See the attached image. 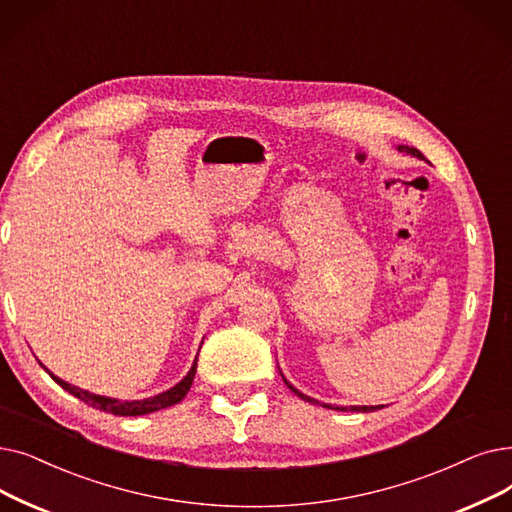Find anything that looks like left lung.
Returning a JSON list of instances; mask_svg holds the SVG:
<instances>
[{
    "instance_id": "1",
    "label": "left lung",
    "mask_w": 512,
    "mask_h": 512,
    "mask_svg": "<svg viewBox=\"0 0 512 512\" xmlns=\"http://www.w3.org/2000/svg\"><path fill=\"white\" fill-rule=\"evenodd\" d=\"M397 150L399 152H406V154H412V157H416V159H422V154H420V150H416V148H410V146H397ZM282 374V372H280ZM282 379H284V374H282ZM284 383H286V387L291 389L295 395H299L303 402H309V404H316V406H324V408H330V410H341V412H345V410H351V412H374V410H381L383 406H337V408H332L330 404H322V402H318V399H314V397H309V395H305V393H301L297 387H293L291 383H288L286 379H284Z\"/></svg>"
}]
</instances>
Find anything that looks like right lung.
I'll return each instance as SVG.
<instances>
[{"label":"right lung","instance_id":"add662e5","mask_svg":"<svg viewBox=\"0 0 512 512\" xmlns=\"http://www.w3.org/2000/svg\"><path fill=\"white\" fill-rule=\"evenodd\" d=\"M46 368V366H43ZM46 372L52 376V379L64 389L69 391L71 395L79 397L81 402L90 404L92 408L96 410H104V412H110V414H117V416H142V414H150V412H157V410H163V408H169V406H175L180 404L182 399L186 397V393L190 391L192 387V381H194V374H196V358L192 362V368L188 370V374L184 376V379L173 385L171 389L159 393V395H152V397H144V399H117V397H106V395H96L92 391H85L81 387H75L71 383L62 381L60 376L52 374L48 368Z\"/></svg>","mask_w":512,"mask_h":512}]
</instances>
